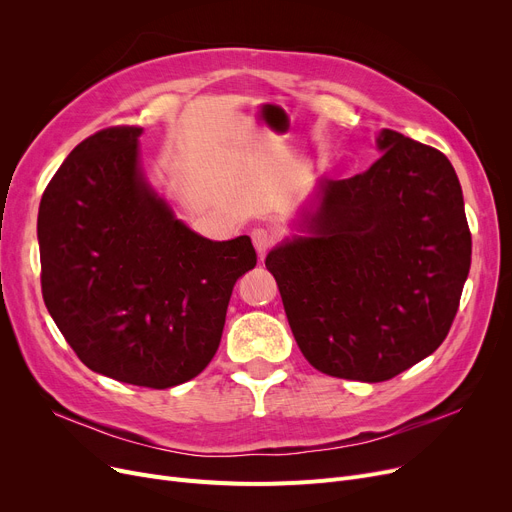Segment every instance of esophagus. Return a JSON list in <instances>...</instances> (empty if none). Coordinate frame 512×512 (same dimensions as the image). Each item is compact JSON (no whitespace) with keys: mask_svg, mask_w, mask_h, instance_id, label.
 I'll list each match as a JSON object with an SVG mask.
<instances>
[{"mask_svg":"<svg viewBox=\"0 0 512 512\" xmlns=\"http://www.w3.org/2000/svg\"><path fill=\"white\" fill-rule=\"evenodd\" d=\"M251 238H253V245H255V251L259 253V257H263L267 251H270L276 245L274 232L267 230V228H255L251 232Z\"/></svg>","mask_w":512,"mask_h":512,"instance_id":"1","label":"esophagus"}]
</instances>
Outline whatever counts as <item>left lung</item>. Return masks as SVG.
Returning a JSON list of instances; mask_svg holds the SVG:
<instances>
[{
  "label": "left lung",
  "instance_id": "8db88e82",
  "mask_svg": "<svg viewBox=\"0 0 512 512\" xmlns=\"http://www.w3.org/2000/svg\"><path fill=\"white\" fill-rule=\"evenodd\" d=\"M363 174L321 180L309 236L265 257L305 359L386 382L448 336L471 267L461 182L448 157L384 128Z\"/></svg>",
  "mask_w": 512,
  "mask_h": 512
}]
</instances>
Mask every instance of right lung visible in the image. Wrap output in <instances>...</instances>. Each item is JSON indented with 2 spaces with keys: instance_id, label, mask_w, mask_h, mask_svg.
Returning <instances> with one entry per match:
<instances>
[{
  "instance_id": "add662e5",
  "label": "right lung",
  "mask_w": 512,
  "mask_h": 512,
  "mask_svg": "<svg viewBox=\"0 0 512 512\" xmlns=\"http://www.w3.org/2000/svg\"><path fill=\"white\" fill-rule=\"evenodd\" d=\"M139 126L78 143L39 205L43 301L72 351L107 378L164 390L218 351L249 236L215 242L174 218L139 166Z\"/></svg>"
}]
</instances>
